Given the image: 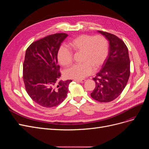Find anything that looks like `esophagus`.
<instances>
[{
	"instance_id": "34e87169",
	"label": "esophagus",
	"mask_w": 149,
	"mask_h": 149,
	"mask_svg": "<svg viewBox=\"0 0 149 149\" xmlns=\"http://www.w3.org/2000/svg\"><path fill=\"white\" fill-rule=\"evenodd\" d=\"M74 81L76 82L83 83H84L86 81V79H74Z\"/></svg>"
}]
</instances>
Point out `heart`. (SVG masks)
Masks as SVG:
<instances>
[{"instance_id": "1", "label": "heart", "mask_w": 149, "mask_h": 149, "mask_svg": "<svg viewBox=\"0 0 149 149\" xmlns=\"http://www.w3.org/2000/svg\"><path fill=\"white\" fill-rule=\"evenodd\" d=\"M75 52H82V64L75 65L65 71L68 79H83L91 74L94 68L98 69L104 64L109 53V43L101 35H79L69 43ZM73 53L65 46H61L57 53L58 60L63 66H70L73 62Z\"/></svg>"}]
</instances>
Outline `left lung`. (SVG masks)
<instances>
[{
  "label": "left lung",
  "instance_id": "1",
  "mask_svg": "<svg viewBox=\"0 0 149 149\" xmlns=\"http://www.w3.org/2000/svg\"><path fill=\"white\" fill-rule=\"evenodd\" d=\"M97 31L109 41V53L101 70L93 78L96 88L91 96L100 102H109L120 95L128 82L130 59L128 48L123 40L112 33Z\"/></svg>",
  "mask_w": 149,
  "mask_h": 149
}]
</instances>
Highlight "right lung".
<instances>
[{
  "mask_svg": "<svg viewBox=\"0 0 149 149\" xmlns=\"http://www.w3.org/2000/svg\"><path fill=\"white\" fill-rule=\"evenodd\" d=\"M68 34L47 36L26 49L23 65L26 91L33 101L44 107H52L64 101L71 80L59 81L57 53Z\"/></svg>",
  "mask_w": 149,
  "mask_h": 149,
  "instance_id": "right-lung-1",
  "label": "right lung"
}]
</instances>
